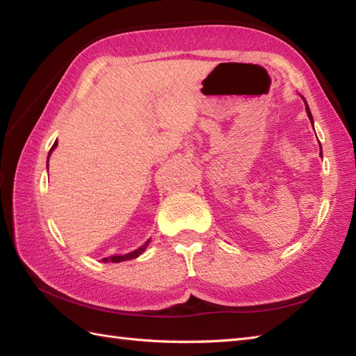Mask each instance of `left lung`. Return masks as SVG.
<instances>
[{"label":"left lung","mask_w":356,"mask_h":356,"mask_svg":"<svg viewBox=\"0 0 356 356\" xmlns=\"http://www.w3.org/2000/svg\"><path fill=\"white\" fill-rule=\"evenodd\" d=\"M305 105H307V102H305ZM307 115H308V118H310L312 124H313V118H312V113H310V108H308V105H307Z\"/></svg>","instance_id":"8db88e82"}]
</instances>
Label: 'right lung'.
Masks as SVG:
<instances>
[{"label": "right lung", "mask_w": 356, "mask_h": 356, "mask_svg": "<svg viewBox=\"0 0 356 356\" xmlns=\"http://www.w3.org/2000/svg\"><path fill=\"white\" fill-rule=\"evenodd\" d=\"M56 145H57V140H56V143H54V145L51 147V150H49V155H48V161H49V156H51L52 150L56 149ZM147 245H149V241H145V243H144L143 246H140V248H138L136 251H133V252H130V254H124V256H113V257H108V259H104V261H113V264H118V261H124V260L136 259L138 256H140V254H143V252L145 251Z\"/></svg>", "instance_id": "add662e5"}]
</instances>
